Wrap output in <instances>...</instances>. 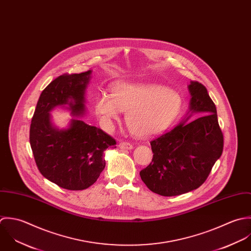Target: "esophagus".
Returning <instances> with one entry per match:
<instances>
[{
  "label": "esophagus",
  "instance_id": "esophagus-1",
  "mask_svg": "<svg viewBox=\"0 0 251 251\" xmlns=\"http://www.w3.org/2000/svg\"><path fill=\"white\" fill-rule=\"evenodd\" d=\"M118 147H119V149H121L123 151H130V150L133 149V146L130 143H127V142H120Z\"/></svg>",
  "mask_w": 251,
  "mask_h": 251
}]
</instances>
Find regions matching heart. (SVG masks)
Returning <instances> with one entry per match:
<instances>
[{
  "label": "heart",
  "instance_id": "obj_1",
  "mask_svg": "<svg viewBox=\"0 0 251 251\" xmlns=\"http://www.w3.org/2000/svg\"><path fill=\"white\" fill-rule=\"evenodd\" d=\"M182 106V98L175 90L159 84L120 82L113 94L102 92L95 109L102 125L110 128L126 113V124L140 138H151L165 132L175 121Z\"/></svg>",
  "mask_w": 251,
  "mask_h": 251
}]
</instances>
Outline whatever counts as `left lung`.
I'll list each match as a JSON object with an SVG mask.
<instances>
[{"mask_svg": "<svg viewBox=\"0 0 251 251\" xmlns=\"http://www.w3.org/2000/svg\"><path fill=\"white\" fill-rule=\"evenodd\" d=\"M190 112L201 117L180 124L151 142V164L140 172L142 180L161 196H177L197 189L207 178L223 151V134L216 106L198 81L188 86Z\"/></svg>", "mask_w": 251, "mask_h": 251, "instance_id": "8db88e82", "label": "left lung"}]
</instances>
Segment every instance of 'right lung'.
Here are the masks:
<instances>
[{"label":"right lung","mask_w":251,"mask_h":251,"mask_svg":"<svg viewBox=\"0 0 251 251\" xmlns=\"http://www.w3.org/2000/svg\"><path fill=\"white\" fill-rule=\"evenodd\" d=\"M91 71L64 74L44 89L31 126L30 145L41 174L68 190H83L96 182L104 169L103 151L116 148L109 135L80 119H72L70 128L59 130L51 123L50 111L65 105L75 116L84 114V94Z\"/></svg>","instance_id":"1"}]
</instances>
